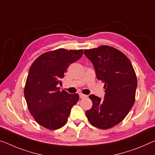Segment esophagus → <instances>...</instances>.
Instances as JSON below:
<instances>
[{"mask_svg":"<svg viewBox=\"0 0 155 155\" xmlns=\"http://www.w3.org/2000/svg\"><path fill=\"white\" fill-rule=\"evenodd\" d=\"M87 95H84L83 94H80V98H84V97H87Z\"/></svg>","mask_w":155,"mask_h":155,"instance_id":"1","label":"esophagus"}]
</instances>
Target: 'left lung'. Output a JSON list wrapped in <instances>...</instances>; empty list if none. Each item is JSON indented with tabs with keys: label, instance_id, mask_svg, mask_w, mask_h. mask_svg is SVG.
Returning a JSON list of instances; mask_svg holds the SVG:
<instances>
[{
	"label": "left lung",
	"instance_id": "obj_1",
	"mask_svg": "<svg viewBox=\"0 0 155 155\" xmlns=\"http://www.w3.org/2000/svg\"><path fill=\"white\" fill-rule=\"evenodd\" d=\"M91 61L97 79L104 84V100L92 94V107L86 111L89 123L107 130L120 123L129 113L135 101L137 79L130 59L118 50L109 46L85 50Z\"/></svg>",
	"mask_w": 155,
	"mask_h": 155
}]
</instances>
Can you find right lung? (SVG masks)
Listing matches in <instances>:
<instances>
[{
	"mask_svg": "<svg viewBox=\"0 0 155 155\" xmlns=\"http://www.w3.org/2000/svg\"><path fill=\"white\" fill-rule=\"evenodd\" d=\"M83 50L59 48L46 52L31 65L24 89L28 109L36 122L49 130L66 124L71 108L79 100L78 94L62 90L61 80L71 64L82 56Z\"/></svg>",
	"mask_w": 155,
	"mask_h": 155,
	"instance_id": "add662e5",
	"label": "right lung"
}]
</instances>
